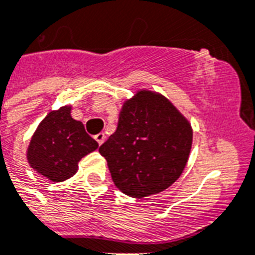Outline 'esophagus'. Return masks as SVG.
<instances>
[{"label":"esophagus","instance_id":"34e87169","mask_svg":"<svg viewBox=\"0 0 255 255\" xmlns=\"http://www.w3.org/2000/svg\"><path fill=\"white\" fill-rule=\"evenodd\" d=\"M94 138H95V140H97L98 144H99V145L103 144L104 140H106V135H104V132H99V134H97Z\"/></svg>","mask_w":255,"mask_h":255}]
</instances>
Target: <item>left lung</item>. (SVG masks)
<instances>
[{
	"label": "left lung",
	"mask_w": 255,
	"mask_h": 255,
	"mask_svg": "<svg viewBox=\"0 0 255 255\" xmlns=\"http://www.w3.org/2000/svg\"><path fill=\"white\" fill-rule=\"evenodd\" d=\"M192 147L188 120L165 97L138 91L124 103L116 131L101 145L113 183L131 197H147L180 177Z\"/></svg>",
	"instance_id": "8db88e82"
}]
</instances>
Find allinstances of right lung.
Returning a JSON list of instances; mask_svg holds the SVG:
<instances>
[{
	"mask_svg": "<svg viewBox=\"0 0 255 255\" xmlns=\"http://www.w3.org/2000/svg\"><path fill=\"white\" fill-rule=\"evenodd\" d=\"M72 107L51 111L41 121L27 149L28 164L53 182L73 177L78 161L98 148L81 121L71 116Z\"/></svg>",
	"mask_w": 255,
	"mask_h": 255,
	"instance_id": "right-lung-1",
	"label": "right lung"
}]
</instances>
